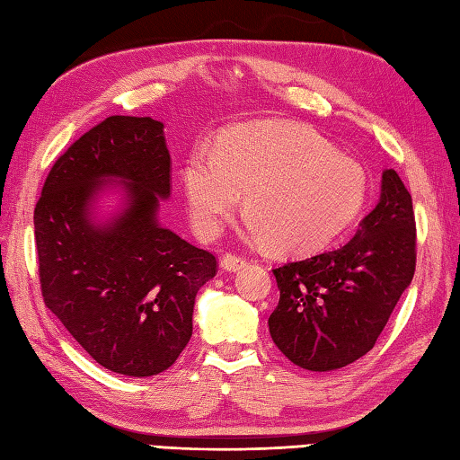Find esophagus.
<instances>
[{"instance_id": "34e87169", "label": "esophagus", "mask_w": 460, "mask_h": 460, "mask_svg": "<svg viewBox=\"0 0 460 460\" xmlns=\"http://www.w3.org/2000/svg\"><path fill=\"white\" fill-rule=\"evenodd\" d=\"M244 264H246L244 258L238 256V254H230V252L224 254L222 260H220V266L224 268V270H228V272H236Z\"/></svg>"}]
</instances>
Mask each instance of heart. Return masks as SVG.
Masks as SVG:
<instances>
[{
  "instance_id": "b5f03b06",
  "label": "heart",
  "mask_w": 460,
  "mask_h": 460,
  "mask_svg": "<svg viewBox=\"0 0 460 460\" xmlns=\"http://www.w3.org/2000/svg\"><path fill=\"white\" fill-rule=\"evenodd\" d=\"M184 194L194 230L220 232L244 192V232L286 254H310L350 226L367 200L358 162L296 124H256L188 154Z\"/></svg>"
}]
</instances>
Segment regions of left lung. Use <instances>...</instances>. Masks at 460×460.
I'll use <instances>...</instances> for the list:
<instances>
[{
	"label": "left lung",
	"instance_id": "1",
	"mask_svg": "<svg viewBox=\"0 0 460 460\" xmlns=\"http://www.w3.org/2000/svg\"><path fill=\"white\" fill-rule=\"evenodd\" d=\"M417 266L412 198L394 170H385L375 210L346 244L274 268L279 306L270 336L294 365L342 368L375 346Z\"/></svg>",
	"mask_w": 460,
	"mask_h": 460
}]
</instances>
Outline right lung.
<instances>
[{
  "instance_id": "add662e5",
  "label": "right lung",
  "mask_w": 460,
  "mask_h": 460,
  "mask_svg": "<svg viewBox=\"0 0 460 460\" xmlns=\"http://www.w3.org/2000/svg\"><path fill=\"white\" fill-rule=\"evenodd\" d=\"M170 170L162 122L110 116L56 160L33 212L43 302L118 375L174 365L192 336L196 294L218 272L212 252L158 224ZM106 179L120 180L127 208L95 225L91 208Z\"/></svg>"
}]
</instances>
